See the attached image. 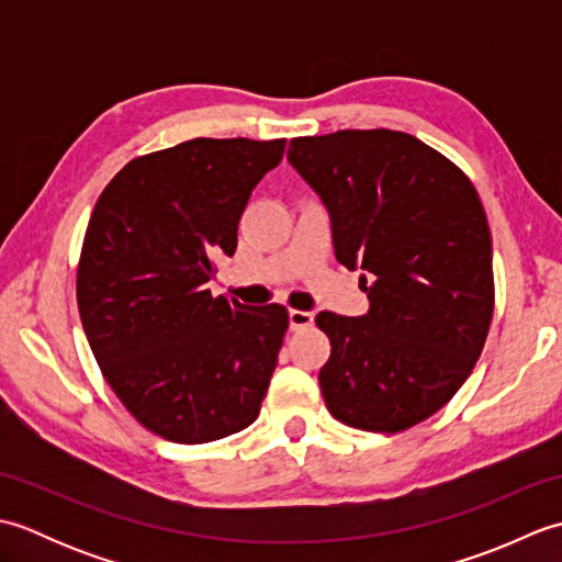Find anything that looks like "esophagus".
Wrapping results in <instances>:
<instances>
[{
	"label": "esophagus",
	"instance_id": "1",
	"mask_svg": "<svg viewBox=\"0 0 562 562\" xmlns=\"http://www.w3.org/2000/svg\"><path fill=\"white\" fill-rule=\"evenodd\" d=\"M314 326V314L312 312H300V308H292L290 312V328L292 330H304Z\"/></svg>",
	"mask_w": 562,
	"mask_h": 562
}]
</instances>
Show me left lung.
<instances>
[{"label": "left lung", "mask_w": 562, "mask_h": 562, "mask_svg": "<svg viewBox=\"0 0 562 562\" xmlns=\"http://www.w3.org/2000/svg\"><path fill=\"white\" fill-rule=\"evenodd\" d=\"M290 164L316 190L345 268H362L369 312H321L330 357L318 384L336 420L401 432L449 403L493 321V241L457 164L396 130L294 137Z\"/></svg>", "instance_id": "obj_1"}]
</instances>
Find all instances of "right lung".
<instances>
[{
  "label": "right lung",
  "instance_id": "1",
  "mask_svg": "<svg viewBox=\"0 0 562 562\" xmlns=\"http://www.w3.org/2000/svg\"><path fill=\"white\" fill-rule=\"evenodd\" d=\"M284 145L181 142L123 166L91 212L77 270L83 333L135 420L178 445L241 432L266 398L288 308L212 296L207 282Z\"/></svg>",
  "mask_w": 562,
  "mask_h": 562
}]
</instances>
